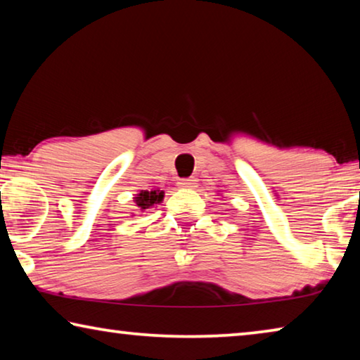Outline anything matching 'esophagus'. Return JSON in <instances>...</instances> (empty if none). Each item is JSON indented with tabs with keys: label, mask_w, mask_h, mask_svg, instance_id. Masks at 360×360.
I'll use <instances>...</instances> for the list:
<instances>
[{
	"label": "esophagus",
	"mask_w": 360,
	"mask_h": 360,
	"mask_svg": "<svg viewBox=\"0 0 360 360\" xmlns=\"http://www.w3.org/2000/svg\"><path fill=\"white\" fill-rule=\"evenodd\" d=\"M195 184H197L195 179H181L178 182V187L184 188V191H188V188H195Z\"/></svg>",
	"instance_id": "esophagus-1"
}]
</instances>
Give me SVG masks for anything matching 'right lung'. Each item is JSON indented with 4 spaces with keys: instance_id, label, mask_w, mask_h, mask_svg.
<instances>
[{
    "instance_id": "obj_1",
    "label": "right lung",
    "mask_w": 360,
    "mask_h": 360,
    "mask_svg": "<svg viewBox=\"0 0 360 360\" xmlns=\"http://www.w3.org/2000/svg\"><path fill=\"white\" fill-rule=\"evenodd\" d=\"M163 197H165V192L158 191V188H152V191H141L133 197V202L139 211H148L154 208L155 205H160L163 202Z\"/></svg>"
}]
</instances>
